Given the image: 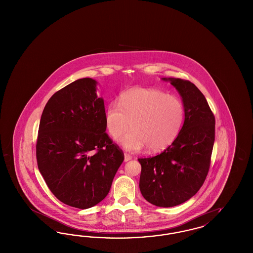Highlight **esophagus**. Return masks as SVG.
<instances>
[{"mask_svg":"<svg viewBox=\"0 0 253 253\" xmlns=\"http://www.w3.org/2000/svg\"><path fill=\"white\" fill-rule=\"evenodd\" d=\"M131 159H132V156H130L129 154H126V153L124 154V161L127 162V161H129V160H131Z\"/></svg>","mask_w":253,"mask_h":253,"instance_id":"34e87169","label":"esophagus"}]
</instances>
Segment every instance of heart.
I'll use <instances>...</instances> for the list:
<instances>
[{
    "mask_svg": "<svg viewBox=\"0 0 253 253\" xmlns=\"http://www.w3.org/2000/svg\"><path fill=\"white\" fill-rule=\"evenodd\" d=\"M184 119L185 109L179 97L145 88L124 93L120 103H110L104 114L107 132L113 138L120 137L132 123V131L120 141L132 152L145 147L152 153L165 150L179 134Z\"/></svg>",
    "mask_w": 253,
    "mask_h": 253,
    "instance_id": "1",
    "label": "heart"
}]
</instances>
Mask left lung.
<instances>
[{
  "mask_svg": "<svg viewBox=\"0 0 253 253\" xmlns=\"http://www.w3.org/2000/svg\"><path fill=\"white\" fill-rule=\"evenodd\" d=\"M182 97L185 120L180 132L156 157L138 158L139 189L157 207L182 204L197 193L208 175L215 137V118L201 91L189 81L163 78Z\"/></svg>",
  "mask_w": 253,
  "mask_h": 253,
  "instance_id": "obj_1",
  "label": "left lung"
}]
</instances>
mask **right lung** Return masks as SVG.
<instances>
[{"label":"right lung","mask_w":253,"mask_h":253,"mask_svg":"<svg viewBox=\"0 0 253 253\" xmlns=\"http://www.w3.org/2000/svg\"><path fill=\"white\" fill-rule=\"evenodd\" d=\"M96 82L80 79L50 97L40 121L38 168L62 203L89 209L102 201L124 160L105 132L104 101Z\"/></svg>","instance_id":"add662e5"}]
</instances>
